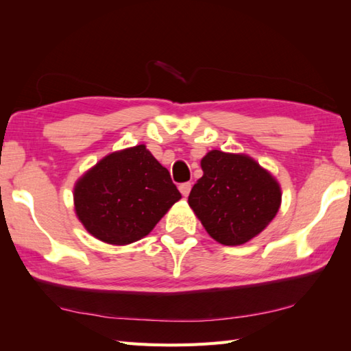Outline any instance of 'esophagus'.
I'll return each mask as SVG.
<instances>
[{
	"instance_id": "obj_1",
	"label": "esophagus",
	"mask_w": 351,
	"mask_h": 351,
	"mask_svg": "<svg viewBox=\"0 0 351 351\" xmlns=\"http://www.w3.org/2000/svg\"><path fill=\"white\" fill-rule=\"evenodd\" d=\"M190 190H191V184L190 182H184V184L180 185V191H181V195L184 197H187L190 195Z\"/></svg>"
}]
</instances>
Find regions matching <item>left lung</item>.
<instances>
[{
    "mask_svg": "<svg viewBox=\"0 0 351 351\" xmlns=\"http://www.w3.org/2000/svg\"><path fill=\"white\" fill-rule=\"evenodd\" d=\"M200 167L204 175L193 185L189 205L215 241L240 245L270 225L280 208L282 190L258 161L213 149Z\"/></svg>",
    "mask_w": 351,
    "mask_h": 351,
    "instance_id": "8db88e82",
    "label": "left lung"
}]
</instances>
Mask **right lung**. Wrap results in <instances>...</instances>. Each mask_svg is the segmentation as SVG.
I'll return each mask as SVG.
<instances>
[{
	"label": "right lung",
	"mask_w": 351,
	"mask_h": 351,
	"mask_svg": "<svg viewBox=\"0 0 351 351\" xmlns=\"http://www.w3.org/2000/svg\"><path fill=\"white\" fill-rule=\"evenodd\" d=\"M180 199L169 170L145 145L106 155L73 187L81 225L95 238L113 245L145 238Z\"/></svg>",
	"instance_id": "right-lung-1"
}]
</instances>
